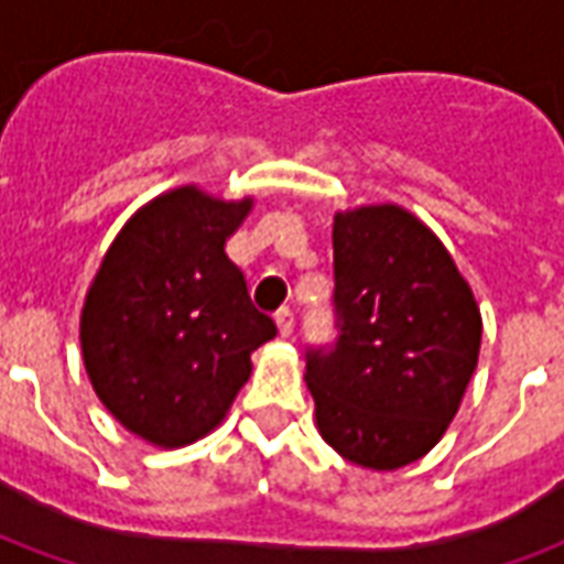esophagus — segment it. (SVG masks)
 I'll list each match as a JSON object with an SVG mask.
<instances>
[{"instance_id": "obj_1", "label": "esophagus", "mask_w": 564, "mask_h": 564, "mask_svg": "<svg viewBox=\"0 0 564 564\" xmlns=\"http://www.w3.org/2000/svg\"><path fill=\"white\" fill-rule=\"evenodd\" d=\"M274 323H278V332H281V338H290V335H293L295 317H293V311H290V307L278 311V314H274Z\"/></svg>"}]
</instances>
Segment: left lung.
Returning <instances> with one entry per match:
<instances>
[{"mask_svg": "<svg viewBox=\"0 0 564 564\" xmlns=\"http://www.w3.org/2000/svg\"><path fill=\"white\" fill-rule=\"evenodd\" d=\"M335 341L305 350L326 444L375 471L411 465L459 411L480 354V311L444 245L380 205L335 217Z\"/></svg>", "mask_w": 564, "mask_h": 564, "instance_id": "obj_1", "label": "left lung"}]
</instances>
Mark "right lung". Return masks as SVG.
<instances>
[{
  "label": "right lung",
  "instance_id": "right-lung-1",
  "mask_svg": "<svg viewBox=\"0 0 564 564\" xmlns=\"http://www.w3.org/2000/svg\"><path fill=\"white\" fill-rule=\"evenodd\" d=\"M250 202L184 186L132 217L105 253L80 314L93 390L129 432L181 447L220 423L278 335L259 314L226 238Z\"/></svg>",
  "mask_w": 564,
  "mask_h": 564
}]
</instances>
